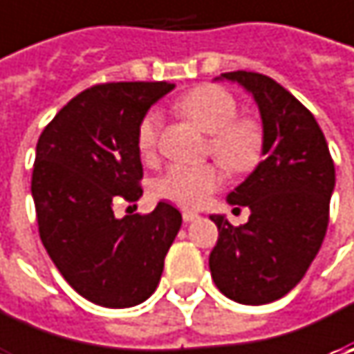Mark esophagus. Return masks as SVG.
<instances>
[{
  "label": "esophagus",
  "instance_id": "34e87169",
  "mask_svg": "<svg viewBox=\"0 0 354 354\" xmlns=\"http://www.w3.org/2000/svg\"><path fill=\"white\" fill-rule=\"evenodd\" d=\"M198 214L193 211H183V221L185 223H193V221H197Z\"/></svg>",
  "mask_w": 354,
  "mask_h": 354
}]
</instances>
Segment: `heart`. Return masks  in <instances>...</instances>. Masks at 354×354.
I'll return each mask as SVG.
<instances>
[{
	"instance_id": "1",
	"label": "heart",
	"mask_w": 354,
	"mask_h": 354,
	"mask_svg": "<svg viewBox=\"0 0 354 354\" xmlns=\"http://www.w3.org/2000/svg\"><path fill=\"white\" fill-rule=\"evenodd\" d=\"M177 110L191 118L205 133H211L209 149L226 169L246 173L254 169L264 149V131L252 118H236L238 104L228 90L205 84L177 100ZM163 126L159 110H149L138 126V149L145 159L153 157ZM225 181L218 165H171L153 185V193L179 207H201Z\"/></svg>"
}]
</instances>
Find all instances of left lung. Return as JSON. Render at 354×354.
Masks as SVG:
<instances>
[{
    "label": "left lung",
    "instance_id": "1",
    "mask_svg": "<svg viewBox=\"0 0 354 354\" xmlns=\"http://www.w3.org/2000/svg\"><path fill=\"white\" fill-rule=\"evenodd\" d=\"M250 92L264 129V161L226 201L250 209L246 225L212 214L218 240L209 256L212 279L244 306L276 301L301 281L329 225L335 165L313 114L293 94L258 73H225Z\"/></svg>",
    "mask_w": 354,
    "mask_h": 354
}]
</instances>
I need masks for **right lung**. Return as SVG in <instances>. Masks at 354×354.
I'll return each instance as SVG.
<instances>
[{
	"instance_id": "obj_1",
	"label": "right lung",
	"mask_w": 354,
	"mask_h": 354,
	"mask_svg": "<svg viewBox=\"0 0 354 354\" xmlns=\"http://www.w3.org/2000/svg\"><path fill=\"white\" fill-rule=\"evenodd\" d=\"M169 82H108L80 92L43 129L35 153L39 236L71 288L102 307H133L156 292L181 212L114 216L143 195L138 126ZM136 209V205H133Z\"/></svg>"
}]
</instances>
